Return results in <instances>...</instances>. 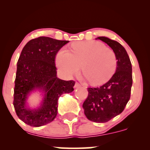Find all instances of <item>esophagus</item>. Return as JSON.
Segmentation results:
<instances>
[{"label":"esophagus","instance_id":"obj_1","mask_svg":"<svg viewBox=\"0 0 150 150\" xmlns=\"http://www.w3.org/2000/svg\"><path fill=\"white\" fill-rule=\"evenodd\" d=\"M81 87V85L79 83V82H76V83H75V88H78V87Z\"/></svg>","mask_w":150,"mask_h":150}]
</instances>
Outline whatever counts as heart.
<instances>
[{
  "instance_id": "b5f03b06",
  "label": "heart",
  "mask_w": 150,
  "mask_h": 150,
  "mask_svg": "<svg viewBox=\"0 0 150 150\" xmlns=\"http://www.w3.org/2000/svg\"><path fill=\"white\" fill-rule=\"evenodd\" d=\"M56 65L65 76L76 74L82 65V73L92 85L104 84L112 77L117 67L116 53L96 41L74 43L70 52L62 49L58 53Z\"/></svg>"
}]
</instances>
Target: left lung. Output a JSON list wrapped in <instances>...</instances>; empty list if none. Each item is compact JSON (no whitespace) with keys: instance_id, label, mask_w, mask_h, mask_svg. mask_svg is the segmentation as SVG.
Segmentation results:
<instances>
[{"instance_id":"8db88e82","label":"left lung","mask_w":150,"mask_h":150,"mask_svg":"<svg viewBox=\"0 0 150 150\" xmlns=\"http://www.w3.org/2000/svg\"><path fill=\"white\" fill-rule=\"evenodd\" d=\"M97 39L107 44L117 58L116 73L99 87H89L82 107L88 120L106 123L123 112L130 98L132 85V65L128 53L118 42L105 37Z\"/></svg>"}]
</instances>
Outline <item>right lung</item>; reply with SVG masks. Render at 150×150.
Listing matches in <instances>:
<instances>
[{"label": "right lung", "mask_w": 150, "mask_h": 150, "mask_svg": "<svg viewBox=\"0 0 150 150\" xmlns=\"http://www.w3.org/2000/svg\"><path fill=\"white\" fill-rule=\"evenodd\" d=\"M68 42L39 37L24 46L17 63L13 105L17 116L26 124L39 127L51 123L57 115L58 98L74 90L75 81L58 78L55 65L58 51ZM35 89L44 91L45 97L40 108L30 110L25 101Z\"/></svg>", "instance_id": "right-lung-1"}]
</instances>
